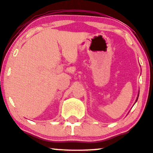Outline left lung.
<instances>
[{
  "label": "left lung",
  "instance_id": "left-lung-1",
  "mask_svg": "<svg viewBox=\"0 0 153 153\" xmlns=\"http://www.w3.org/2000/svg\"><path fill=\"white\" fill-rule=\"evenodd\" d=\"M138 97H139V95H138ZM138 97H137V99H138ZM137 100H136V102H137Z\"/></svg>",
  "mask_w": 153,
  "mask_h": 153
}]
</instances>
